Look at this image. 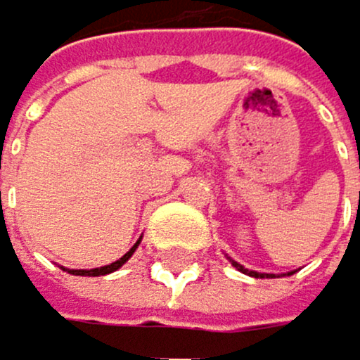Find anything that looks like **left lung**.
I'll return each mask as SVG.
<instances>
[{"label":"left lung","mask_w":360,"mask_h":360,"mask_svg":"<svg viewBox=\"0 0 360 360\" xmlns=\"http://www.w3.org/2000/svg\"><path fill=\"white\" fill-rule=\"evenodd\" d=\"M229 262L237 269V271H242V274H246V276H251V278H276L274 274H259V271H251V269H246V266H242L240 262H235V259H231L229 257ZM287 276H291V274H287Z\"/></svg>","instance_id":"8db88e82"}]
</instances>
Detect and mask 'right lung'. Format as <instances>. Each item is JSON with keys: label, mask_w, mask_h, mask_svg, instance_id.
Masks as SVG:
<instances>
[{"label": "right lung", "mask_w": 360, "mask_h": 360, "mask_svg": "<svg viewBox=\"0 0 360 360\" xmlns=\"http://www.w3.org/2000/svg\"><path fill=\"white\" fill-rule=\"evenodd\" d=\"M139 244H141V240L134 244V246H131L129 248V251L123 255V257H120V259H116V262H112V264H107V266H101V269H65V266H62V269H65V271H69V274H73V276H89V278H98V276H107V274H114V271L116 269H120V266H123L125 262H127V259L131 257V255H134V251H136V248H139Z\"/></svg>", "instance_id": "add662e5"}]
</instances>
